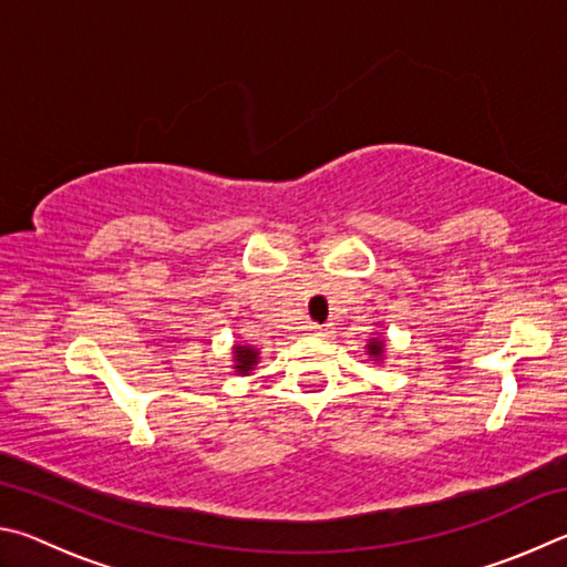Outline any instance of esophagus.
I'll list each match as a JSON object with an SVG mask.
<instances>
[{
  "mask_svg": "<svg viewBox=\"0 0 567 567\" xmlns=\"http://www.w3.org/2000/svg\"><path fill=\"white\" fill-rule=\"evenodd\" d=\"M309 331H311V333H316V336H329L331 326H319V323H311V326H309Z\"/></svg>",
  "mask_w": 567,
  "mask_h": 567,
  "instance_id": "obj_1",
  "label": "esophagus"
}]
</instances>
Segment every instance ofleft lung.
I'll use <instances>...</instances> for the list:
<instances>
[{
    "label": "left lung",
    "mask_w": 567,
    "mask_h": 567,
    "mask_svg": "<svg viewBox=\"0 0 567 567\" xmlns=\"http://www.w3.org/2000/svg\"><path fill=\"white\" fill-rule=\"evenodd\" d=\"M365 355L373 363H383V355H385V341L381 339V336H371L369 343H365Z\"/></svg>",
    "instance_id": "8db88e82"
}]
</instances>
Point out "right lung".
<instances>
[{
    "label": "right lung",
    "instance_id": "obj_1",
    "mask_svg": "<svg viewBox=\"0 0 567 567\" xmlns=\"http://www.w3.org/2000/svg\"><path fill=\"white\" fill-rule=\"evenodd\" d=\"M234 371L241 373V375H248L258 363V349H254V346L248 343H236L234 346Z\"/></svg>",
    "mask_w": 567,
    "mask_h": 567
}]
</instances>
